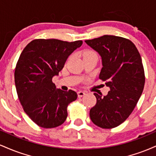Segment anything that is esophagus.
<instances>
[{"label": "esophagus", "mask_w": 156, "mask_h": 156, "mask_svg": "<svg viewBox=\"0 0 156 156\" xmlns=\"http://www.w3.org/2000/svg\"><path fill=\"white\" fill-rule=\"evenodd\" d=\"M86 94V92H83V91H79V92H78V98H81V97L84 96Z\"/></svg>", "instance_id": "34e87169"}]
</instances>
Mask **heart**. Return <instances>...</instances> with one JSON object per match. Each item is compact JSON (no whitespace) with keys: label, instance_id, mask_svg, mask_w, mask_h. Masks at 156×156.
Returning <instances> with one entry per match:
<instances>
[{"label":"heart","instance_id":"obj_1","mask_svg":"<svg viewBox=\"0 0 156 156\" xmlns=\"http://www.w3.org/2000/svg\"><path fill=\"white\" fill-rule=\"evenodd\" d=\"M92 55L98 56V54H97L96 52H94V51H91V50H89V51H87L84 52L83 58H86V57H88V56H92Z\"/></svg>","mask_w":156,"mask_h":156}]
</instances>
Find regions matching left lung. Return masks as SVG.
<instances>
[{
	"label": "left lung",
	"instance_id": "left-lung-1",
	"mask_svg": "<svg viewBox=\"0 0 156 156\" xmlns=\"http://www.w3.org/2000/svg\"><path fill=\"white\" fill-rule=\"evenodd\" d=\"M85 42L102 57L99 78L110 87L106 96L94 93L97 103L90 109V119L101 128H116L130 115L144 89L141 55L130 39L121 37L104 35Z\"/></svg>",
	"mask_w": 156,
	"mask_h": 156
}]
</instances>
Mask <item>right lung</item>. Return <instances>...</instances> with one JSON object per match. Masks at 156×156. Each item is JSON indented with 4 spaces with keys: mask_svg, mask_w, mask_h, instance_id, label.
Masks as SVG:
<instances>
[{
    "mask_svg": "<svg viewBox=\"0 0 156 156\" xmlns=\"http://www.w3.org/2000/svg\"><path fill=\"white\" fill-rule=\"evenodd\" d=\"M82 44L81 40L37 39L27 44L20 55L15 70L17 96L24 112L39 127L56 128L67 119L68 105L78 94L71 89H56L52 78Z\"/></svg>",
    "mask_w": 156,
    "mask_h": 156,
    "instance_id": "obj_1",
    "label": "right lung"
}]
</instances>
